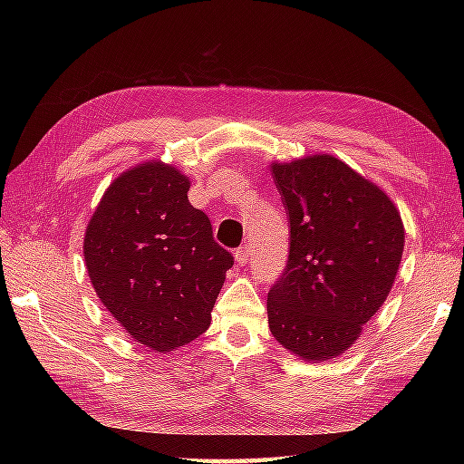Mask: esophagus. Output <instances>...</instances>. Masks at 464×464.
<instances>
[{
  "mask_svg": "<svg viewBox=\"0 0 464 464\" xmlns=\"http://www.w3.org/2000/svg\"><path fill=\"white\" fill-rule=\"evenodd\" d=\"M249 257H251V249L247 247V245H241L239 249H235V261H237L239 265L247 263Z\"/></svg>",
  "mask_w": 464,
  "mask_h": 464,
  "instance_id": "esophagus-1",
  "label": "esophagus"
}]
</instances>
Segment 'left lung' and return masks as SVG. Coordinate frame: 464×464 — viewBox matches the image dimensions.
<instances>
[{"label":"left lung","instance_id":"8db88e82","mask_svg":"<svg viewBox=\"0 0 464 464\" xmlns=\"http://www.w3.org/2000/svg\"><path fill=\"white\" fill-rule=\"evenodd\" d=\"M291 223L287 269L267 295L269 329L303 361L339 357L395 283L405 227L391 197L329 153L271 163Z\"/></svg>","mask_w":464,"mask_h":464}]
</instances>
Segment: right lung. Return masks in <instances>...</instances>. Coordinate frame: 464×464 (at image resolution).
<instances>
[{
  "label": "right lung",
  "mask_w": 464,
  "mask_h": 464,
  "mask_svg": "<svg viewBox=\"0 0 464 464\" xmlns=\"http://www.w3.org/2000/svg\"><path fill=\"white\" fill-rule=\"evenodd\" d=\"M171 163L143 161L115 177L95 207L83 257L97 297L130 337L169 353L209 329L233 255L189 203Z\"/></svg>",
  "instance_id": "1"
}]
</instances>
